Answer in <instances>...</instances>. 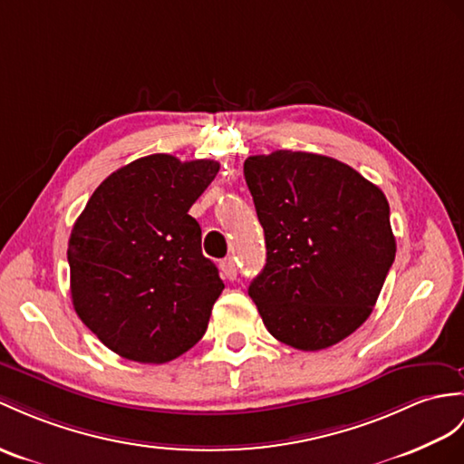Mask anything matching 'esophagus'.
Listing matches in <instances>:
<instances>
[{"instance_id": "esophagus-1", "label": "esophagus", "mask_w": 464, "mask_h": 464, "mask_svg": "<svg viewBox=\"0 0 464 464\" xmlns=\"http://www.w3.org/2000/svg\"><path fill=\"white\" fill-rule=\"evenodd\" d=\"M220 274L224 279L228 281H234L236 277H238V266H236V262L232 257H226L220 262Z\"/></svg>"}]
</instances>
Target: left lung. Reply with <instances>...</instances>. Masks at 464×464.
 I'll return each mask as SVG.
<instances>
[{
  "label": "left lung",
  "mask_w": 464,
  "mask_h": 464,
  "mask_svg": "<svg viewBox=\"0 0 464 464\" xmlns=\"http://www.w3.org/2000/svg\"><path fill=\"white\" fill-rule=\"evenodd\" d=\"M244 177L266 234V266L247 289L271 336L323 350L368 317L395 257L382 190L333 157L252 155Z\"/></svg>",
  "instance_id": "left-lung-1"
}]
</instances>
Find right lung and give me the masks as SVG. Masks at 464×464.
I'll return each mask as SVG.
<instances>
[{
    "instance_id": "add662e5",
    "label": "right lung",
    "mask_w": 464,
    "mask_h": 464,
    "mask_svg": "<svg viewBox=\"0 0 464 464\" xmlns=\"http://www.w3.org/2000/svg\"><path fill=\"white\" fill-rule=\"evenodd\" d=\"M218 169L141 157L102 180L76 218L66 250L74 311L121 358L165 364L205 334L224 284L188 208Z\"/></svg>"
}]
</instances>
